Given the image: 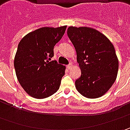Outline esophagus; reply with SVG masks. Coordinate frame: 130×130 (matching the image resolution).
Returning <instances> with one entry per match:
<instances>
[{"label":"esophagus","mask_w":130,"mask_h":130,"mask_svg":"<svg viewBox=\"0 0 130 130\" xmlns=\"http://www.w3.org/2000/svg\"><path fill=\"white\" fill-rule=\"evenodd\" d=\"M67 69H70L72 67V63H69L67 66Z\"/></svg>","instance_id":"1"}]
</instances>
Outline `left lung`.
<instances>
[{
	"instance_id": "1",
	"label": "left lung",
	"mask_w": 130,
	"mask_h": 130,
	"mask_svg": "<svg viewBox=\"0 0 130 130\" xmlns=\"http://www.w3.org/2000/svg\"><path fill=\"white\" fill-rule=\"evenodd\" d=\"M67 35L81 69V76L75 81L77 91L88 98L102 96L117 76L119 61L112 43L92 28L69 27Z\"/></svg>"
}]
</instances>
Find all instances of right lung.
Wrapping results in <instances>:
<instances>
[{"label":"right lung","mask_w":130,"mask_h":130,"mask_svg":"<svg viewBox=\"0 0 130 130\" xmlns=\"http://www.w3.org/2000/svg\"><path fill=\"white\" fill-rule=\"evenodd\" d=\"M67 26L43 27L25 35L18 45L14 69L18 80L30 96L43 99L59 89L65 67L51 58Z\"/></svg>","instance_id":"right-lung-1"}]
</instances>
